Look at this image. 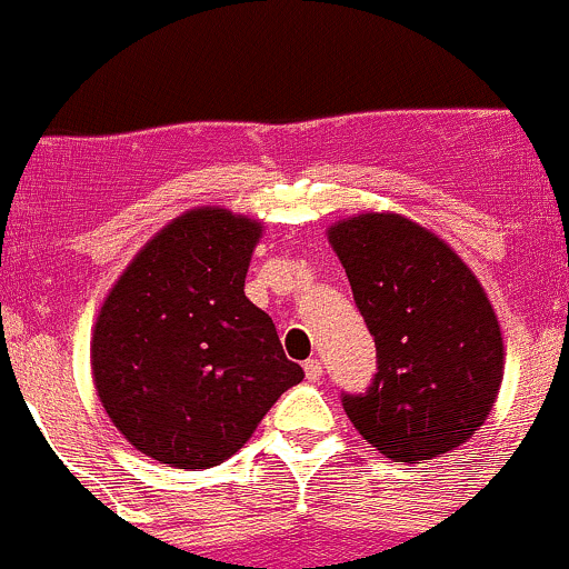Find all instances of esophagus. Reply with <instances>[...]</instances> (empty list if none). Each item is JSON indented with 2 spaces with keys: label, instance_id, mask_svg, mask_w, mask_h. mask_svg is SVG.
I'll list each match as a JSON object with an SVG mask.
<instances>
[{
  "label": "esophagus",
  "instance_id": "1",
  "mask_svg": "<svg viewBox=\"0 0 569 569\" xmlns=\"http://www.w3.org/2000/svg\"><path fill=\"white\" fill-rule=\"evenodd\" d=\"M303 373H307L309 381H318L320 376H323V365H320V359H307V362H303Z\"/></svg>",
  "mask_w": 569,
  "mask_h": 569
}]
</instances>
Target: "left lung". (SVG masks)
Listing matches in <instances>:
<instances>
[{
	"instance_id": "1",
	"label": "left lung",
	"mask_w": 569,
	"mask_h": 569,
	"mask_svg": "<svg viewBox=\"0 0 569 569\" xmlns=\"http://www.w3.org/2000/svg\"><path fill=\"white\" fill-rule=\"evenodd\" d=\"M329 243L379 359L373 385L342 396L353 429L407 465L468 442L503 379L498 315L476 273L446 240L396 212L342 218Z\"/></svg>"
}]
</instances>
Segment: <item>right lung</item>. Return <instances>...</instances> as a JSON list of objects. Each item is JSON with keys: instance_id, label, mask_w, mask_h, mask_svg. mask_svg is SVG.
<instances>
[{"instance_id": "add662e5", "label": "right lung", "mask_w": 569, "mask_h": 569, "mask_svg": "<svg viewBox=\"0 0 569 569\" xmlns=\"http://www.w3.org/2000/svg\"><path fill=\"white\" fill-rule=\"evenodd\" d=\"M262 223L196 207L162 227L107 292L93 326V385L129 446L207 470L249 442L303 379L277 326L246 298Z\"/></svg>"}]
</instances>
